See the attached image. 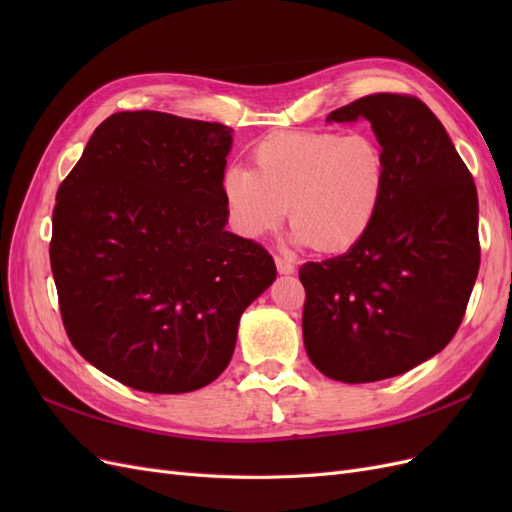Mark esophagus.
<instances>
[{
	"instance_id": "1",
	"label": "esophagus",
	"mask_w": 512,
	"mask_h": 512,
	"mask_svg": "<svg viewBox=\"0 0 512 512\" xmlns=\"http://www.w3.org/2000/svg\"><path fill=\"white\" fill-rule=\"evenodd\" d=\"M275 265H277V271L284 273V275H290V273H294V262H292V260H288V258L275 256Z\"/></svg>"
}]
</instances>
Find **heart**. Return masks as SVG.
Returning <instances> with one entry per match:
<instances>
[{
  "instance_id": "1",
  "label": "heart",
  "mask_w": 512,
  "mask_h": 512,
  "mask_svg": "<svg viewBox=\"0 0 512 512\" xmlns=\"http://www.w3.org/2000/svg\"><path fill=\"white\" fill-rule=\"evenodd\" d=\"M254 170L230 166L222 194L239 235L258 239L286 215L292 239L344 252L374 224L386 188V156L365 134L277 132L254 147Z\"/></svg>"
}]
</instances>
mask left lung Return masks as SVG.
<instances>
[{
  "mask_svg": "<svg viewBox=\"0 0 512 512\" xmlns=\"http://www.w3.org/2000/svg\"><path fill=\"white\" fill-rule=\"evenodd\" d=\"M371 123L386 156L374 224L342 256L305 262L303 342L324 376L393 378L446 348L480 265L478 196L440 119L406 94H371L329 121Z\"/></svg>",
  "mask_w": 512,
  "mask_h": 512,
  "instance_id": "1",
  "label": "left lung"
}]
</instances>
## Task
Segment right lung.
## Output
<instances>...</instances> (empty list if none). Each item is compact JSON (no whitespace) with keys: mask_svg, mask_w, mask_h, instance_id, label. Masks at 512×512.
I'll return each mask as SVG.
<instances>
[{"mask_svg":"<svg viewBox=\"0 0 512 512\" xmlns=\"http://www.w3.org/2000/svg\"><path fill=\"white\" fill-rule=\"evenodd\" d=\"M230 145L222 123L115 113L57 190L49 254L66 333L136 391L211 384L277 275L265 247L224 228Z\"/></svg>","mask_w":512,"mask_h":512,"instance_id":"obj_1","label":"right lung"}]
</instances>
